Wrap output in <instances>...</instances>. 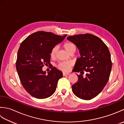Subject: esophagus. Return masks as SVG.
Listing matches in <instances>:
<instances>
[{"label":"esophagus","mask_w":124,"mask_h":124,"mask_svg":"<svg viewBox=\"0 0 124 124\" xmlns=\"http://www.w3.org/2000/svg\"><path fill=\"white\" fill-rule=\"evenodd\" d=\"M69 74H70L69 73L63 72V76H67V75H69Z\"/></svg>","instance_id":"obj_1"}]
</instances>
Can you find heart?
<instances>
[{"label":"heart","instance_id":"1","mask_svg":"<svg viewBox=\"0 0 124 124\" xmlns=\"http://www.w3.org/2000/svg\"><path fill=\"white\" fill-rule=\"evenodd\" d=\"M63 46H64V49L66 50V51L69 53L71 52H74L75 50V45L73 43L70 42V41H66L65 42L64 44H63ZM58 50V47L57 46H55L53 47L52 49L50 52V57L51 58H55V55H56L57 52ZM72 65V62H60L58 65V68L60 70H63V71H67L69 70L70 67Z\"/></svg>","mask_w":124,"mask_h":124}]
</instances>
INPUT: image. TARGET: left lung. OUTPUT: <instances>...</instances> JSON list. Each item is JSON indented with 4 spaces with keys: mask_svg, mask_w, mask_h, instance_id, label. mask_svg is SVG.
<instances>
[{
    "mask_svg": "<svg viewBox=\"0 0 124 124\" xmlns=\"http://www.w3.org/2000/svg\"><path fill=\"white\" fill-rule=\"evenodd\" d=\"M67 39L76 45L81 55L73 70L81 73L72 85L73 92L81 99H92L102 92L109 79L112 69L109 50L99 37L92 34L76 35Z\"/></svg>",
    "mask_w": 124,
    "mask_h": 124,
    "instance_id": "8db88e82",
    "label": "left lung"
}]
</instances>
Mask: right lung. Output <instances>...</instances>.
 Wrapping results in <instances>:
<instances>
[{
    "mask_svg": "<svg viewBox=\"0 0 124 124\" xmlns=\"http://www.w3.org/2000/svg\"><path fill=\"white\" fill-rule=\"evenodd\" d=\"M66 36L39 31L29 35L21 43L17 52L16 68L22 85L32 96L43 99L55 92L62 73L54 67L46 74L42 67L50 65L51 49Z\"/></svg>",
    "mask_w": 124,
    "mask_h": 124,
    "instance_id": "right-lung-1",
    "label": "right lung"
}]
</instances>
